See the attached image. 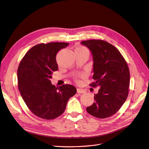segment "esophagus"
<instances>
[{
    "label": "esophagus",
    "instance_id": "obj_1",
    "mask_svg": "<svg viewBox=\"0 0 149 149\" xmlns=\"http://www.w3.org/2000/svg\"><path fill=\"white\" fill-rule=\"evenodd\" d=\"M77 93H79V94H82V93H85L86 91L84 89H80V88H77Z\"/></svg>",
    "mask_w": 149,
    "mask_h": 149
}]
</instances>
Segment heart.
<instances>
[{
    "label": "heart",
    "instance_id": "1",
    "mask_svg": "<svg viewBox=\"0 0 149 149\" xmlns=\"http://www.w3.org/2000/svg\"><path fill=\"white\" fill-rule=\"evenodd\" d=\"M76 49H78V50H87L88 51V50L85 48V47H77Z\"/></svg>",
    "mask_w": 149,
    "mask_h": 149
}]
</instances>
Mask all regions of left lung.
<instances>
[{
    "label": "left lung",
    "instance_id": "1",
    "mask_svg": "<svg viewBox=\"0 0 149 149\" xmlns=\"http://www.w3.org/2000/svg\"><path fill=\"white\" fill-rule=\"evenodd\" d=\"M91 52L93 60V87L99 86L93 104L87 112L95 118L104 119L114 114L125 102L130 85V71L120 52L103 40L81 42Z\"/></svg>",
    "mask_w": 149,
    "mask_h": 149
}]
</instances>
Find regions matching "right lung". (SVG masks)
<instances>
[{"mask_svg":"<svg viewBox=\"0 0 149 149\" xmlns=\"http://www.w3.org/2000/svg\"><path fill=\"white\" fill-rule=\"evenodd\" d=\"M67 42L40 44L31 48L19 64L18 88L30 110L42 119L50 120L61 115L69 99L77 92L75 86H55L52 75L58 70L56 55Z\"/></svg>","mask_w":149,"mask_h":149,"instance_id":"right-lung-1","label":"right lung"}]
</instances>
